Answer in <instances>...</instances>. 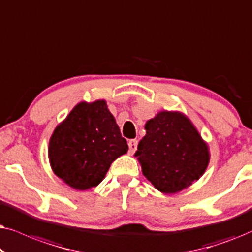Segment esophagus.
Masks as SVG:
<instances>
[{
	"mask_svg": "<svg viewBox=\"0 0 252 252\" xmlns=\"http://www.w3.org/2000/svg\"><path fill=\"white\" fill-rule=\"evenodd\" d=\"M129 145V152L130 153H135V151L137 150V145H138V142L136 139H130L128 142Z\"/></svg>",
	"mask_w": 252,
	"mask_h": 252,
	"instance_id": "34e87169",
	"label": "esophagus"
}]
</instances>
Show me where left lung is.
Wrapping results in <instances>:
<instances>
[{
    "mask_svg": "<svg viewBox=\"0 0 252 252\" xmlns=\"http://www.w3.org/2000/svg\"><path fill=\"white\" fill-rule=\"evenodd\" d=\"M145 130L135 157L157 190L177 193L203 176L210 147L186 114L160 110L145 123Z\"/></svg>",
    "mask_w": 252,
    "mask_h": 252,
    "instance_id": "1",
    "label": "left lung"
}]
</instances>
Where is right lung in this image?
Returning a JSON list of instances; mask_svg holds the SVG:
<instances>
[{"instance_id": "1", "label": "right lung", "mask_w": 252, "mask_h": 252, "mask_svg": "<svg viewBox=\"0 0 252 252\" xmlns=\"http://www.w3.org/2000/svg\"><path fill=\"white\" fill-rule=\"evenodd\" d=\"M128 152L106 100L80 101L50 136V168L66 186L84 191L99 186L110 165Z\"/></svg>"}]
</instances>
